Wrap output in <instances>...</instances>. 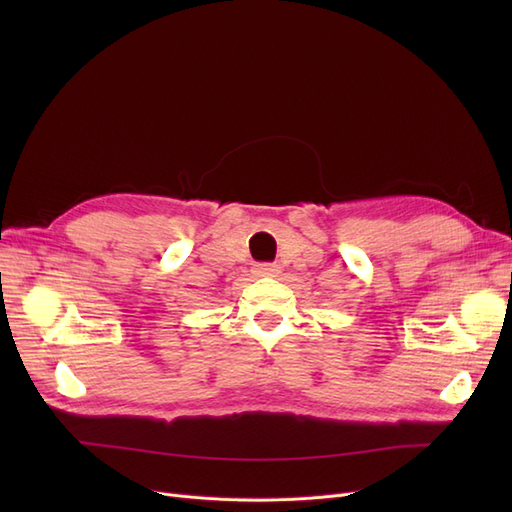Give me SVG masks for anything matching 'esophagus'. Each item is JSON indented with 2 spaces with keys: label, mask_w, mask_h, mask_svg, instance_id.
Instances as JSON below:
<instances>
[{
  "label": "esophagus",
  "mask_w": 512,
  "mask_h": 512,
  "mask_svg": "<svg viewBox=\"0 0 512 512\" xmlns=\"http://www.w3.org/2000/svg\"><path fill=\"white\" fill-rule=\"evenodd\" d=\"M256 273L258 275H275L277 273V265H258Z\"/></svg>",
  "instance_id": "34e87169"
}]
</instances>
